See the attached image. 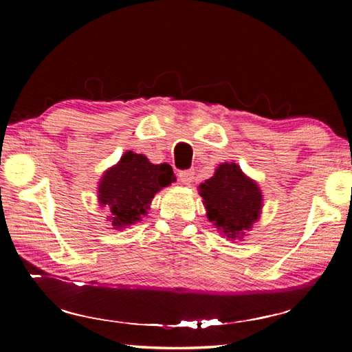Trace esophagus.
Wrapping results in <instances>:
<instances>
[{
    "instance_id": "1",
    "label": "esophagus",
    "mask_w": 352,
    "mask_h": 352,
    "mask_svg": "<svg viewBox=\"0 0 352 352\" xmlns=\"http://www.w3.org/2000/svg\"><path fill=\"white\" fill-rule=\"evenodd\" d=\"M178 178H180V182L183 184H190L194 182V170L192 169H188V170H182L180 174H178Z\"/></svg>"
}]
</instances>
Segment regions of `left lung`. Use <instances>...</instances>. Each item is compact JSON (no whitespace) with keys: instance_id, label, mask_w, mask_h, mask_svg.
Segmentation results:
<instances>
[{"instance_id":"1","label":"left lung","mask_w":352,"mask_h":352,"mask_svg":"<svg viewBox=\"0 0 352 352\" xmlns=\"http://www.w3.org/2000/svg\"><path fill=\"white\" fill-rule=\"evenodd\" d=\"M199 190L210 222L228 239H242L261 216V189L236 163L220 164Z\"/></svg>"}]
</instances>
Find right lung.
I'll use <instances>...</instances> for the list:
<instances>
[{
	"mask_svg": "<svg viewBox=\"0 0 352 352\" xmlns=\"http://www.w3.org/2000/svg\"><path fill=\"white\" fill-rule=\"evenodd\" d=\"M172 182L175 175L169 164H152L144 155L129 151L104 172L98 188L99 204L110 208L115 230H122L146 216L155 194Z\"/></svg>",
	"mask_w": 352,
	"mask_h": 352,
	"instance_id": "right-lung-1",
	"label": "right lung"
}]
</instances>
